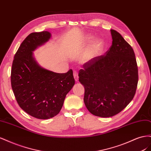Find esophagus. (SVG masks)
Listing matches in <instances>:
<instances>
[{"mask_svg": "<svg viewBox=\"0 0 151 151\" xmlns=\"http://www.w3.org/2000/svg\"><path fill=\"white\" fill-rule=\"evenodd\" d=\"M73 74H74V79L76 81H78L79 79V76H78V72L77 70H74L73 72Z\"/></svg>", "mask_w": 151, "mask_h": 151, "instance_id": "34e87169", "label": "esophagus"}]
</instances>
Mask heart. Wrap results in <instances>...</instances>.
I'll return each instance as SVG.
<instances>
[{"label": "heart", "mask_w": 151, "mask_h": 151, "mask_svg": "<svg viewBox=\"0 0 151 151\" xmlns=\"http://www.w3.org/2000/svg\"><path fill=\"white\" fill-rule=\"evenodd\" d=\"M101 45H102V42L100 40L97 41V42L94 44L93 47L90 50H89L88 51L84 54V58L85 60H88V59L92 57L93 56V55L94 54V53L96 52V50L101 46Z\"/></svg>", "instance_id": "heart-1"}]
</instances>
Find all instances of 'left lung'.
<instances>
[{"label":"left lung","mask_w":151,"mask_h":151,"mask_svg":"<svg viewBox=\"0 0 151 151\" xmlns=\"http://www.w3.org/2000/svg\"><path fill=\"white\" fill-rule=\"evenodd\" d=\"M112 45L103 55L91 59L79 72L84 101L93 115L106 118L121 112L133 99L139 75L133 48L114 29Z\"/></svg>","instance_id":"obj_1"}]
</instances>
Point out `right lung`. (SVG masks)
Returning <instances> with one entry per match:
<instances>
[{"label":"right lung","instance_id":"right-lung-1","mask_svg":"<svg viewBox=\"0 0 151 151\" xmlns=\"http://www.w3.org/2000/svg\"><path fill=\"white\" fill-rule=\"evenodd\" d=\"M50 36L46 31L29 34L16 53L11 69V86L18 104L38 119L58 114L75 84L72 69L61 74L53 72L41 67L34 59L32 52Z\"/></svg>","mask_w":151,"mask_h":151}]
</instances>
